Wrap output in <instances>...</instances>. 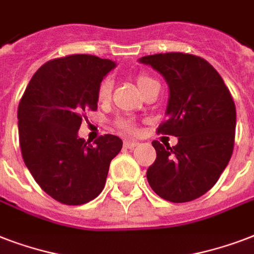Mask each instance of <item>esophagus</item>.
Listing matches in <instances>:
<instances>
[{
	"label": "esophagus",
	"instance_id": "obj_1",
	"mask_svg": "<svg viewBox=\"0 0 254 254\" xmlns=\"http://www.w3.org/2000/svg\"><path fill=\"white\" fill-rule=\"evenodd\" d=\"M137 145H138L137 141H130V139H125V141H124V146L127 147V149H133V147H135Z\"/></svg>",
	"mask_w": 254,
	"mask_h": 254
}]
</instances>
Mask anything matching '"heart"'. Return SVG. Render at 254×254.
<instances>
[{
    "mask_svg": "<svg viewBox=\"0 0 254 254\" xmlns=\"http://www.w3.org/2000/svg\"><path fill=\"white\" fill-rule=\"evenodd\" d=\"M135 83H137V87L139 88V91L143 93L147 88L150 87L151 84L157 83V81H155L153 77L145 75V73H138V75L135 76ZM112 91H113V81H112L109 77L104 79V80L100 83L99 88H97V100L101 101V103L108 101V100L111 99ZM115 124L116 127L124 131H127V133H133V131H135L134 124L131 123L130 120L117 119Z\"/></svg>",
    "mask_w": 254,
    "mask_h": 254,
    "instance_id": "1",
    "label": "heart"
}]
</instances>
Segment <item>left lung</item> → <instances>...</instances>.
I'll list each match as a JSON object with an SVG mask.
<instances>
[{"mask_svg":"<svg viewBox=\"0 0 254 254\" xmlns=\"http://www.w3.org/2000/svg\"><path fill=\"white\" fill-rule=\"evenodd\" d=\"M139 62L166 79L167 120L157 130L178 137L175 146L153 141L157 158L147 169V182L165 200L197 199L219 181L232 155L236 130L232 95L216 69L192 54H155Z\"/></svg>","mask_w":254,"mask_h":254,"instance_id":"obj_1","label":"left lung"}]
</instances>
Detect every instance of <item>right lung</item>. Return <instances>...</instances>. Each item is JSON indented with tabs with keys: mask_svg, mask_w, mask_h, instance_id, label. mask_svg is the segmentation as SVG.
Instances as JSON below:
<instances>
[{
	"mask_svg": "<svg viewBox=\"0 0 254 254\" xmlns=\"http://www.w3.org/2000/svg\"><path fill=\"white\" fill-rule=\"evenodd\" d=\"M115 62L75 54L47 62L34 73L18 105L22 158L46 193L67 205L91 201L103 191L111 161L123 141L100 135L93 145L77 137L88 111L97 109V88Z\"/></svg>",
	"mask_w": 254,
	"mask_h": 254,
	"instance_id": "right-lung-1",
	"label": "right lung"
}]
</instances>
